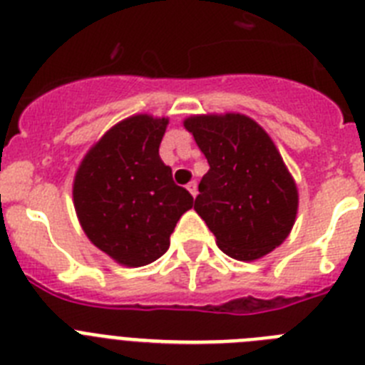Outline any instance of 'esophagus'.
<instances>
[{"label":"esophagus","instance_id":"esophagus-1","mask_svg":"<svg viewBox=\"0 0 365 365\" xmlns=\"http://www.w3.org/2000/svg\"><path fill=\"white\" fill-rule=\"evenodd\" d=\"M186 188H188V192L192 193L193 197H195V195H197V185H195V180H192V182H190V185L186 186Z\"/></svg>","mask_w":365,"mask_h":365}]
</instances>
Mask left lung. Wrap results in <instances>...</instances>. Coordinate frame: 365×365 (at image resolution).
<instances>
[{"label": "left lung", "mask_w": 365, "mask_h": 365, "mask_svg": "<svg viewBox=\"0 0 365 365\" xmlns=\"http://www.w3.org/2000/svg\"><path fill=\"white\" fill-rule=\"evenodd\" d=\"M210 170L199 182L195 212L227 256L254 261L291 234L298 190L274 143L240 113L185 120Z\"/></svg>", "instance_id": "8db88e82"}]
</instances>
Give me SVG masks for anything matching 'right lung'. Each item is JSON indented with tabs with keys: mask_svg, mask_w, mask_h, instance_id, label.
<instances>
[{
	"mask_svg": "<svg viewBox=\"0 0 365 365\" xmlns=\"http://www.w3.org/2000/svg\"><path fill=\"white\" fill-rule=\"evenodd\" d=\"M166 125L168 118L150 115L118 122L87 151L74 175V210L83 232L120 265L159 259L180 215L193 206L159 157Z\"/></svg>",
	"mask_w": 365,
	"mask_h": 365,
	"instance_id": "right-lung-1",
	"label": "right lung"
}]
</instances>
